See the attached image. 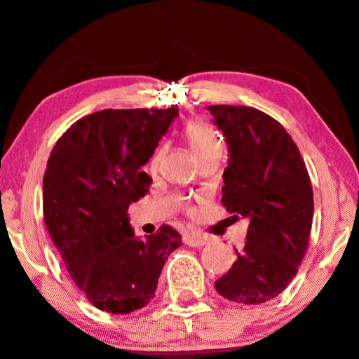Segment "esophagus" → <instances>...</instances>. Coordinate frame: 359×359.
Listing matches in <instances>:
<instances>
[{
  "mask_svg": "<svg viewBox=\"0 0 359 359\" xmlns=\"http://www.w3.org/2000/svg\"><path fill=\"white\" fill-rule=\"evenodd\" d=\"M184 243L191 245V248H202V245L209 243V239L201 234H196V232H189V234L184 236Z\"/></svg>",
  "mask_w": 359,
  "mask_h": 359,
  "instance_id": "obj_1",
  "label": "esophagus"
}]
</instances>
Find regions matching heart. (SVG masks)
I'll use <instances>...</instances> for the list:
<instances>
[{
    "mask_svg": "<svg viewBox=\"0 0 359 359\" xmlns=\"http://www.w3.org/2000/svg\"><path fill=\"white\" fill-rule=\"evenodd\" d=\"M185 138H187L189 147L192 152L197 155L207 152V150L222 147V137L210 123L204 120H192L185 125ZM158 154L154 157V162H157Z\"/></svg>",
    "mask_w": 359,
    "mask_h": 359,
    "instance_id": "obj_1",
    "label": "heart"
}]
</instances>
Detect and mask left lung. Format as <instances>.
Here are the masks:
<instances>
[{
    "mask_svg": "<svg viewBox=\"0 0 359 359\" xmlns=\"http://www.w3.org/2000/svg\"><path fill=\"white\" fill-rule=\"evenodd\" d=\"M229 145L222 205L249 219L243 250L215 289L237 304L271 301L297 274L309 243L314 201L308 168L286 128L250 107L210 105Z\"/></svg>",
    "mask_w": 359,
    "mask_h": 359,
    "instance_id": "1",
    "label": "left lung"
}]
</instances>
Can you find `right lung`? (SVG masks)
Wrapping results in <instances>:
<instances>
[{
    "label": "right lung",
    "instance_id": "right-lung-1",
    "mask_svg": "<svg viewBox=\"0 0 359 359\" xmlns=\"http://www.w3.org/2000/svg\"><path fill=\"white\" fill-rule=\"evenodd\" d=\"M179 109L100 110L58 138L43 175V217L72 279L95 308L127 314L155 297L162 267L182 245L163 226L137 239L128 207L152 182L142 167Z\"/></svg>",
    "mask_w": 359,
    "mask_h": 359
}]
</instances>
